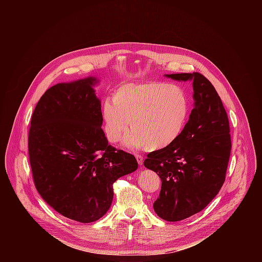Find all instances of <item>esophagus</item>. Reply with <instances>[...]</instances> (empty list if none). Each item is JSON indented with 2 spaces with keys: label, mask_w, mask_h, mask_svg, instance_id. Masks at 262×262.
<instances>
[{
  "label": "esophagus",
  "mask_w": 262,
  "mask_h": 262,
  "mask_svg": "<svg viewBox=\"0 0 262 262\" xmlns=\"http://www.w3.org/2000/svg\"><path fill=\"white\" fill-rule=\"evenodd\" d=\"M136 159H137V162L139 165H143V157L140 156V155H136Z\"/></svg>",
  "instance_id": "obj_1"
}]
</instances>
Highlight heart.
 Segmentation results:
<instances>
[{
	"label": "heart",
	"mask_w": 262,
	"mask_h": 262,
	"mask_svg": "<svg viewBox=\"0 0 262 262\" xmlns=\"http://www.w3.org/2000/svg\"><path fill=\"white\" fill-rule=\"evenodd\" d=\"M190 113L191 99L178 85L162 82L125 84L116 90L113 100L106 99L102 103L103 130L110 142H118L130 121L132 132L125 144L158 151L180 138Z\"/></svg>",
	"instance_id": "heart-1"
}]
</instances>
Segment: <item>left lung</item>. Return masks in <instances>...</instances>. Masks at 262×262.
Wrapping results in <instances>:
<instances>
[{
    "mask_svg": "<svg viewBox=\"0 0 262 262\" xmlns=\"http://www.w3.org/2000/svg\"><path fill=\"white\" fill-rule=\"evenodd\" d=\"M175 81H193L194 108L180 138L147 155L144 166L162 180L157 214L168 222L189 217L217 195L225 181L231 151L229 120L212 84L199 72L166 74Z\"/></svg>",
    "mask_w": 262,
    "mask_h": 262,
    "instance_id": "1",
    "label": "left lung"
}]
</instances>
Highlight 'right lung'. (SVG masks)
Masks as SVG:
<instances>
[{"label":"right lung","mask_w":262,"mask_h":262,"mask_svg":"<svg viewBox=\"0 0 262 262\" xmlns=\"http://www.w3.org/2000/svg\"><path fill=\"white\" fill-rule=\"evenodd\" d=\"M93 77L60 83L35 106L28 147L33 179L43 200L81 223L99 220L113 200V183L138 169L136 158L108 145Z\"/></svg>","instance_id":"1"}]
</instances>
